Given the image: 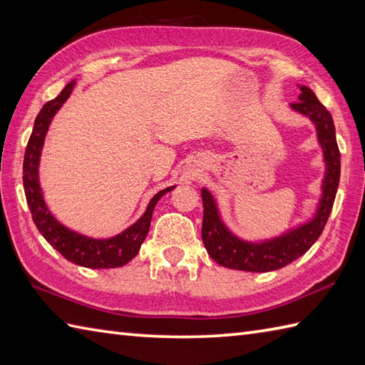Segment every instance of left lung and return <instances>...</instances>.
Here are the masks:
<instances>
[{
    "label": "left lung",
    "instance_id": "obj_1",
    "mask_svg": "<svg viewBox=\"0 0 365 365\" xmlns=\"http://www.w3.org/2000/svg\"><path fill=\"white\" fill-rule=\"evenodd\" d=\"M299 102H294L289 107L297 113L307 116L315 124L318 143L323 150V160L326 163L322 198L318 202L317 211L306 224L289 228L288 232L271 240L245 241L224 224L215 198L210 190L203 187V244L215 263L230 269L247 272L280 269L306 254L323 233L328 222L340 180V153L336 140V128H334L331 113L317 99L315 93L307 86H299Z\"/></svg>",
    "mask_w": 365,
    "mask_h": 365
}]
</instances>
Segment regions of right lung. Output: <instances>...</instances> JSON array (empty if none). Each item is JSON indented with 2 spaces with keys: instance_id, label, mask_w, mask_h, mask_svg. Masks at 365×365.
I'll list each match as a JSON object with an SVG mask.
<instances>
[{
  "instance_id": "obj_1",
  "label": "right lung",
  "mask_w": 365,
  "mask_h": 365,
  "mask_svg": "<svg viewBox=\"0 0 365 365\" xmlns=\"http://www.w3.org/2000/svg\"><path fill=\"white\" fill-rule=\"evenodd\" d=\"M73 86H76V80L66 85L63 91L53 101H48L39 111V115L36 116L24 160V187L26 202L37 230L46 237L51 247L56 249L66 259L78 266L91 267V269L120 267L129 263L138 254L141 244H143L148 232H150L154 206L158 205L162 195L173 190L175 185H170V187L155 193L150 205L146 206V211L135 224L125 228L120 235L107 237V240H96V237L85 236L58 222L53 217V214L48 211L46 200H43L39 182V162L48 125L56 115V111L69 99Z\"/></svg>"
}]
</instances>
